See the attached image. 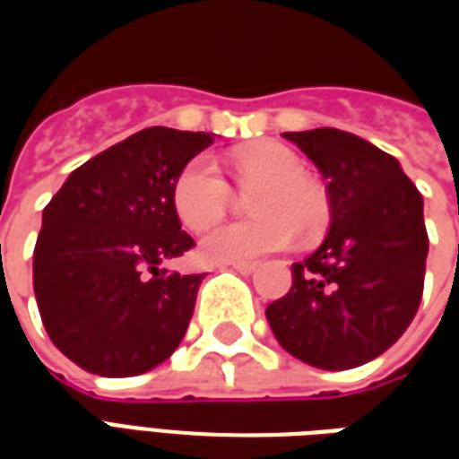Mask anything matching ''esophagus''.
Segmentation results:
<instances>
[{"instance_id": "1", "label": "esophagus", "mask_w": 459, "mask_h": 459, "mask_svg": "<svg viewBox=\"0 0 459 459\" xmlns=\"http://www.w3.org/2000/svg\"><path fill=\"white\" fill-rule=\"evenodd\" d=\"M229 268H233L240 275H250V273H255V263H229Z\"/></svg>"}]
</instances>
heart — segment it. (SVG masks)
<instances>
[{
	"mask_svg": "<svg viewBox=\"0 0 459 459\" xmlns=\"http://www.w3.org/2000/svg\"><path fill=\"white\" fill-rule=\"evenodd\" d=\"M230 167L240 189H255L248 199V213L255 219L211 226L201 236V260L248 263L292 246L298 230L302 240L325 233L332 219L329 196L305 177L298 152L280 142H258L233 152ZM229 201V184L209 157H194L171 186L174 213L191 230L219 221Z\"/></svg>",
	"mask_w": 459,
	"mask_h": 459,
	"instance_id": "heart-1",
	"label": "heart"
}]
</instances>
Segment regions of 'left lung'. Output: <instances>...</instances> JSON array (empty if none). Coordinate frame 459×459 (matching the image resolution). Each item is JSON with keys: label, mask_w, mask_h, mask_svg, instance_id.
Segmentation results:
<instances>
[{"label": "left lung", "mask_w": 459, "mask_h": 459, "mask_svg": "<svg viewBox=\"0 0 459 459\" xmlns=\"http://www.w3.org/2000/svg\"><path fill=\"white\" fill-rule=\"evenodd\" d=\"M327 179V238L292 263V288L265 309L290 354L317 368H354L394 346L423 298V196L395 157L351 132H285Z\"/></svg>", "instance_id": "1"}]
</instances>
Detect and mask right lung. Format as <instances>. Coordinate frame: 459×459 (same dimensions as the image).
I'll return each instance as SVG.
<instances>
[{"mask_svg": "<svg viewBox=\"0 0 459 459\" xmlns=\"http://www.w3.org/2000/svg\"><path fill=\"white\" fill-rule=\"evenodd\" d=\"M213 134L147 127L95 154L48 201L34 292L48 337L98 376L150 371L186 334L204 275L164 268L194 248L174 179Z\"/></svg>", "mask_w": 459, "mask_h": 459, "instance_id": "obj_1", "label": "right lung"}]
</instances>
